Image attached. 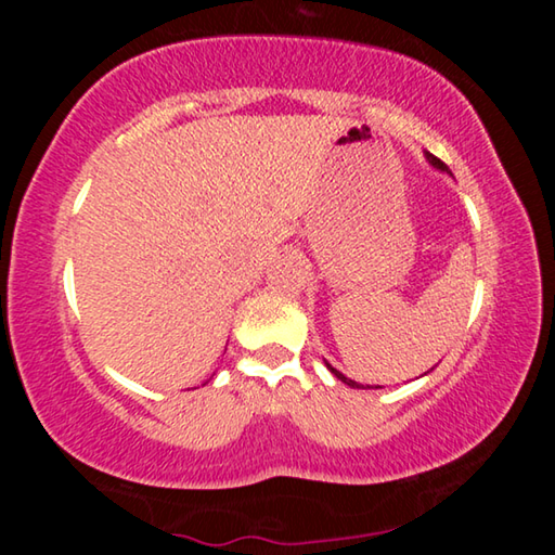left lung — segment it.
I'll list each match as a JSON object with an SVG mask.
<instances>
[{
	"mask_svg": "<svg viewBox=\"0 0 555 555\" xmlns=\"http://www.w3.org/2000/svg\"><path fill=\"white\" fill-rule=\"evenodd\" d=\"M426 162H428L430 166H434V168H438V171H443V173H450V171H448V166H446L443 162H440V158H438V156H434V154H428V152H426ZM325 367H327V370H331V372L335 374V377H337V379H340V382H345V384H347V387H352V389H362V384H357V382H352V379H347V377H345V374H343V372H337V370L333 367V364H331V362H325ZM377 389H379V387H377Z\"/></svg>",
	"mask_w": 555,
	"mask_h": 555,
	"instance_id": "left-lung-1",
	"label": "left lung"
}]
</instances>
